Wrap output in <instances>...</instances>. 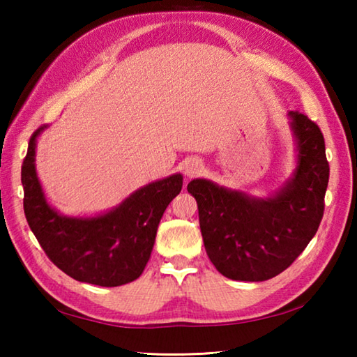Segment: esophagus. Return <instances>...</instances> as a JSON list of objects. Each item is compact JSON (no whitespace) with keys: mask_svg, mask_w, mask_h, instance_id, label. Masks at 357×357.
I'll return each instance as SVG.
<instances>
[{"mask_svg":"<svg viewBox=\"0 0 357 357\" xmlns=\"http://www.w3.org/2000/svg\"><path fill=\"white\" fill-rule=\"evenodd\" d=\"M202 170H203L202 160L200 159H195V157H193V159L187 160L185 165H184V173H185L187 178H195L197 174L200 173Z\"/></svg>","mask_w":357,"mask_h":357,"instance_id":"1","label":"esophagus"}]
</instances>
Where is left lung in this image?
Instances as JSON below:
<instances>
[{
  "mask_svg": "<svg viewBox=\"0 0 357 357\" xmlns=\"http://www.w3.org/2000/svg\"><path fill=\"white\" fill-rule=\"evenodd\" d=\"M298 167L283 189L253 198L208 179L187 185L198 204L204 249L222 275L263 282L283 273L315 236L329 183L324 137L299 112H289Z\"/></svg>",
  "mask_w": 357,
  "mask_h": 357,
  "instance_id": "1",
  "label": "left lung"
}]
</instances>
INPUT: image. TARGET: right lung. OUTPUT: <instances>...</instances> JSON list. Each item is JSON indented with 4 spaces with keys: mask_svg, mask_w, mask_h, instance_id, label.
<instances>
[{
    "mask_svg": "<svg viewBox=\"0 0 357 357\" xmlns=\"http://www.w3.org/2000/svg\"><path fill=\"white\" fill-rule=\"evenodd\" d=\"M44 128L29 138L22 165L23 209L36 239L52 263L78 282L99 287L134 282L153 252L162 215L183 189V176L144 185L102 215H61L47 203L34 167L36 138Z\"/></svg>",
    "mask_w": 357,
    "mask_h": 357,
    "instance_id": "obj_1",
    "label": "right lung"
}]
</instances>
